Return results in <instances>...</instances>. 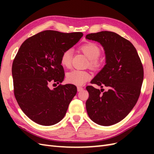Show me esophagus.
<instances>
[{"label":"esophagus","instance_id":"obj_1","mask_svg":"<svg viewBox=\"0 0 154 154\" xmlns=\"http://www.w3.org/2000/svg\"><path fill=\"white\" fill-rule=\"evenodd\" d=\"M83 90V88L81 87H77V91L78 92H79V91H81Z\"/></svg>","mask_w":154,"mask_h":154}]
</instances>
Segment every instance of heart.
Segmentation results:
<instances>
[{"mask_svg":"<svg viewBox=\"0 0 154 154\" xmlns=\"http://www.w3.org/2000/svg\"><path fill=\"white\" fill-rule=\"evenodd\" d=\"M81 51L89 59V66L94 69H99L103 65L102 61L99 58L101 54V50L97 44L87 42L80 47ZM73 51L67 49L61 54V64L63 67L69 68L71 65ZM91 79V75L87 71L74 69L68 72L66 75L67 82L75 85H83Z\"/></svg>","mask_w":154,"mask_h":154,"instance_id":"obj_1","label":"heart"}]
</instances>
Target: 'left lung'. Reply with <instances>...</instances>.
Segmentation results:
<instances>
[{"instance_id": "left-lung-1", "label": "left lung", "mask_w": 154, "mask_h": 154, "mask_svg": "<svg viewBox=\"0 0 154 154\" xmlns=\"http://www.w3.org/2000/svg\"><path fill=\"white\" fill-rule=\"evenodd\" d=\"M99 42L106 54V65L86 89L89 97L86 109L90 119L101 126H110L123 120L135 106L141 93L143 68L136 48L126 39L112 32L102 31L86 35Z\"/></svg>"}]
</instances>
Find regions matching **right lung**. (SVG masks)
Wrapping results in <instances>:
<instances>
[{
    "label": "right lung",
    "mask_w": 154,
    "mask_h": 154,
    "mask_svg": "<svg viewBox=\"0 0 154 154\" xmlns=\"http://www.w3.org/2000/svg\"><path fill=\"white\" fill-rule=\"evenodd\" d=\"M83 35L42 31L23 42L16 55L12 67L14 96L22 110L35 123L54 125L66 114L77 87L61 84L65 73L60 57ZM52 82L59 85L51 90L48 85Z\"/></svg>",
    "instance_id": "obj_1"
}]
</instances>
